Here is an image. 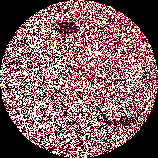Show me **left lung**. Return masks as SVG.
I'll list each match as a JSON object with an SVG mask.
<instances>
[{"label": "left lung", "instance_id": "8db88e82", "mask_svg": "<svg viewBox=\"0 0 158 158\" xmlns=\"http://www.w3.org/2000/svg\"><path fill=\"white\" fill-rule=\"evenodd\" d=\"M145 107H146V106H143V107H142V109H141V112H137V113H138V114H141V113H142V112H143V109H144V108H145ZM137 115V114H136V115H135V116H136L135 117V116H133V117H132V118H131V117H130V116H129H129H126V117H125V116H124V117H123V118H122V120H121V121H122V120H123V119H130V120H131V119H132V120H131V121H132V120H134V119H135V118H137V116H136V115ZM125 118V119H124V118ZM127 118L128 119H127ZM120 121V120H119V122ZM124 121H125V120H124Z\"/></svg>", "mask_w": 158, "mask_h": 158}]
</instances>
